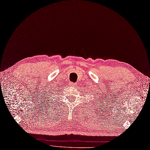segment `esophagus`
<instances>
[{"instance_id":"obj_1","label":"esophagus","mask_w":150,"mask_h":150,"mask_svg":"<svg viewBox=\"0 0 150 150\" xmlns=\"http://www.w3.org/2000/svg\"><path fill=\"white\" fill-rule=\"evenodd\" d=\"M70 85H71V86H76V83H70Z\"/></svg>"}]
</instances>
